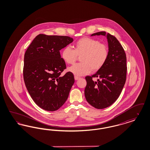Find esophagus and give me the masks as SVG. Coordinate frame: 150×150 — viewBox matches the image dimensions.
<instances>
[{
    "label": "esophagus",
    "mask_w": 150,
    "mask_h": 150,
    "mask_svg": "<svg viewBox=\"0 0 150 150\" xmlns=\"http://www.w3.org/2000/svg\"><path fill=\"white\" fill-rule=\"evenodd\" d=\"M74 78H75V80H79V79H80V77H78V76H74Z\"/></svg>",
    "instance_id": "34e87169"
}]
</instances>
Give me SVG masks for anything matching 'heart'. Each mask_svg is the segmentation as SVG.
<instances>
[{"label":"heart","mask_w":150,"mask_h":150,"mask_svg":"<svg viewBox=\"0 0 150 150\" xmlns=\"http://www.w3.org/2000/svg\"><path fill=\"white\" fill-rule=\"evenodd\" d=\"M74 50L66 47L62 50L61 57L67 64H73L80 57L81 63L74 64L68 70L76 76H83L90 74L92 71H96L100 69L107 61L108 48L105 44L99 40L83 38L74 45Z\"/></svg>","instance_id":"1"}]
</instances>
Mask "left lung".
Listing matches in <instances>:
<instances>
[{
    "label": "left lung",
    "instance_id": "1",
    "mask_svg": "<svg viewBox=\"0 0 150 150\" xmlns=\"http://www.w3.org/2000/svg\"><path fill=\"white\" fill-rule=\"evenodd\" d=\"M105 36L108 45V57L105 65L92 76H86L84 94L93 107L103 109L113 104L119 97L126 81L127 57L122 45L114 36L105 31L91 36ZM97 77L94 82L92 78Z\"/></svg>",
    "mask_w": 150,
    "mask_h": 150
}]
</instances>
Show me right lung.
Here are the masks:
<instances>
[{"label": "right lung", "mask_w": 150, "mask_h": 150, "mask_svg": "<svg viewBox=\"0 0 150 150\" xmlns=\"http://www.w3.org/2000/svg\"><path fill=\"white\" fill-rule=\"evenodd\" d=\"M67 36L39 34L29 45L24 56L23 79L36 104L48 111H56L69 97L75 80L68 72L59 50L73 42Z\"/></svg>", "instance_id": "right-lung-1"}]
</instances>
